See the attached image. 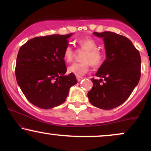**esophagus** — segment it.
I'll return each mask as SVG.
<instances>
[{"mask_svg": "<svg viewBox=\"0 0 151 151\" xmlns=\"http://www.w3.org/2000/svg\"><path fill=\"white\" fill-rule=\"evenodd\" d=\"M83 79H84V78H83V77H77V81H81V80H82Z\"/></svg>", "mask_w": 151, "mask_h": 151, "instance_id": "obj_1", "label": "esophagus"}]
</instances>
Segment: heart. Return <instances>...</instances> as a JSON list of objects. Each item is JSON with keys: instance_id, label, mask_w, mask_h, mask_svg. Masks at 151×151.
<instances>
[{"instance_id": "obj_1", "label": "heart", "mask_w": 151, "mask_h": 151, "mask_svg": "<svg viewBox=\"0 0 151 151\" xmlns=\"http://www.w3.org/2000/svg\"><path fill=\"white\" fill-rule=\"evenodd\" d=\"M77 43L82 49L85 50L83 54L82 61L79 63H74L67 69L70 74H74L77 77H82L89 71L90 63L93 66H98L103 60V54L97 49V42L89 37L78 40ZM74 52L72 47L67 45L63 54V59L66 62H70L73 59Z\"/></svg>"}]
</instances>
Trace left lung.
<instances>
[{
	"instance_id": "8db88e82",
	"label": "left lung",
	"mask_w": 151,
	"mask_h": 151,
	"mask_svg": "<svg viewBox=\"0 0 151 151\" xmlns=\"http://www.w3.org/2000/svg\"><path fill=\"white\" fill-rule=\"evenodd\" d=\"M93 35L103 38L106 59L96 73L101 79H91L93 87L87 96L94 106L109 110L122 104L138 85L141 55L125 36L108 31Z\"/></svg>"
}]
</instances>
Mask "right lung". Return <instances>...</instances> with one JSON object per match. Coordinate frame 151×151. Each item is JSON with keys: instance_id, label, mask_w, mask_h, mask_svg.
Here are the masks:
<instances>
[{"instance_id": "right-lung-1", "label": "right lung", "mask_w": 151, "mask_h": 151, "mask_svg": "<svg viewBox=\"0 0 151 151\" xmlns=\"http://www.w3.org/2000/svg\"><path fill=\"white\" fill-rule=\"evenodd\" d=\"M68 35H52L30 39L19 50L15 77L20 89L31 104L50 109L65 101L70 87L77 83L67 72L63 54Z\"/></svg>"}]
</instances>
